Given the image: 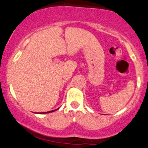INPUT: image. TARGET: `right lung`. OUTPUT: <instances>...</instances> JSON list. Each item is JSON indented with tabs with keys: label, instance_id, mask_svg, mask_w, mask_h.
Wrapping results in <instances>:
<instances>
[{
	"label": "right lung",
	"instance_id": "obj_1",
	"mask_svg": "<svg viewBox=\"0 0 148 148\" xmlns=\"http://www.w3.org/2000/svg\"><path fill=\"white\" fill-rule=\"evenodd\" d=\"M56 111V110H54V111H48V112H44V113H51V112H53Z\"/></svg>",
	"mask_w": 148,
	"mask_h": 148
}]
</instances>
